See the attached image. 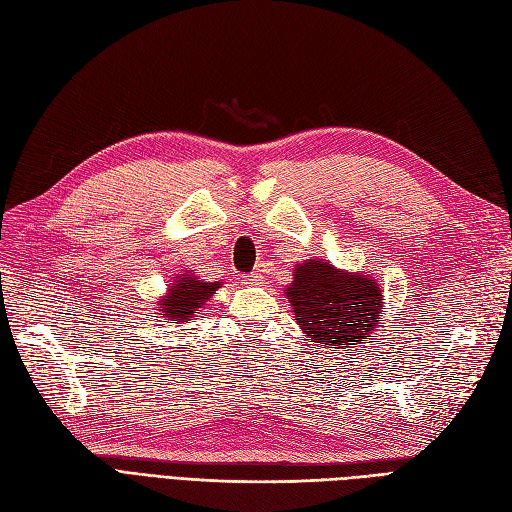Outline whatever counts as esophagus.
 Masks as SVG:
<instances>
[{
	"mask_svg": "<svg viewBox=\"0 0 512 512\" xmlns=\"http://www.w3.org/2000/svg\"><path fill=\"white\" fill-rule=\"evenodd\" d=\"M244 283L246 285H261L264 283V277H261L259 272H253V274H248V277H244Z\"/></svg>",
	"mask_w": 512,
	"mask_h": 512,
	"instance_id": "esophagus-1",
	"label": "esophagus"
}]
</instances>
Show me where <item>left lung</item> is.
Segmentation results:
<instances>
[{
    "label": "left lung",
    "mask_w": 512,
    "mask_h": 512,
    "mask_svg": "<svg viewBox=\"0 0 512 512\" xmlns=\"http://www.w3.org/2000/svg\"><path fill=\"white\" fill-rule=\"evenodd\" d=\"M285 296L296 324L324 348H357L383 322L385 298L372 274L335 268L326 259L296 264Z\"/></svg>",
    "instance_id": "8db88e82"
}]
</instances>
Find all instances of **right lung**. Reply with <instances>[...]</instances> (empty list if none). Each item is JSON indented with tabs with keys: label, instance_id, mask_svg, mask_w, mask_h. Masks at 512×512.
<instances>
[{
	"label": "right lung",
	"instance_id": "add662e5",
	"mask_svg": "<svg viewBox=\"0 0 512 512\" xmlns=\"http://www.w3.org/2000/svg\"><path fill=\"white\" fill-rule=\"evenodd\" d=\"M220 287L222 281H205L194 270H183L168 283L166 294L157 298V316L175 324L188 322Z\"/></svg>",
	"mask_w": 512,
	"mask_h": 512
}]
</instances>
